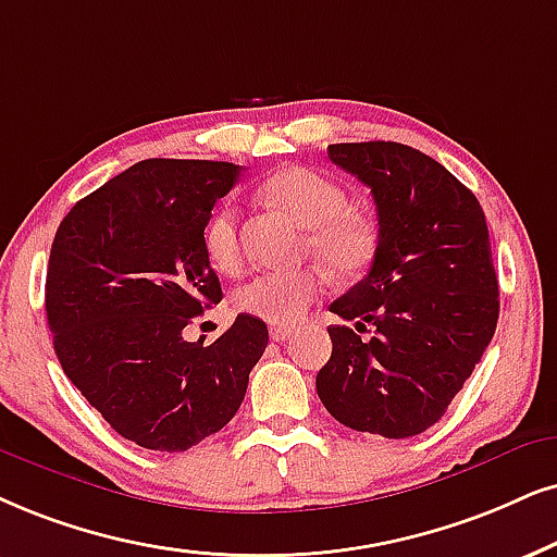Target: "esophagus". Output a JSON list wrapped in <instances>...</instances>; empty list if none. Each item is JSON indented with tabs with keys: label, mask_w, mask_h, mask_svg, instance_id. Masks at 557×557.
Returning <instances> with one entry per match:
<instances>
[{
	"label": "esophagus",
	"mask_w": 557,
	"mask_h": 557,
	"mask_svg": "<svg viewBox=\"0 0 557 557\" xmlns=\"http://www.w3.org/2000/svg\"><path fill=\"white\" fill-rule=\"evenodd\" d=\"M293 326H272L270 329V336H272V342H287L293 336Z\"/></svg>",
	"instance_id": "34e87169"
}]
</instances>
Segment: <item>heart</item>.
<instances>
[{
    "mask_svg": "<svg viewBox=\"0 0 557 557\" xmlns=\"http://www.w3.org/2000/svg\"><path fill=\"white\" fill-rule=\"evenodd\" d=\"M262 197L306 231V251L339 280L360 277L375 257L377 231L368 218L349 210V195L339 182L308 166H287L262 185ZM202 251L221 272L242 264L238 208L218 202L202 226ZM326 277L321 270L267 272L236 290V311L272 326H293L321 298Z\"/></svg>",
    "mask_w": 557,
    "mask_h": 557,
    "instance_id": "obj_1",
    "label": "heart"
}]
</instances>
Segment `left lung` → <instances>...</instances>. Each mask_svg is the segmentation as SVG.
Instances as JSON below:
<instances>
[{
	"label": "left lung",
	"instance_id": "left-lung-1",
	"mask_svg": "<svg viewBox=\"0 0 557 557\" xmlns=\"http://www.w3.org/2000/svg\"><path fill=\"white\" fill-rule=\"evenodd\" d=\"M329 159L370 187V272L331 302L321 404L357 432L406 440L447 411L498 321V280L481 202L440 161L393 140L331 144ZM373 326L370 341L359 334Z\"/></svg>",
	"mask_w": 557,
	"mask_h": 557
}]
</instances>
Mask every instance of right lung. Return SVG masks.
<instances>
[{
    "label": "right lung",
    "mask_w": 557,
    "mask_h": 557,
    "mask_svg": "<svg viewBox=\"0 0 557 557\" xmlns=\"http://www.w3.org/2000/svg\"><path fill=\"white\" fill-rule=\"evenodd\" d=\"M228 161L146 159L69 210L46 274L63 372L125 440L185 453L221 432L264 355L267 323L238 313L213 344L185 342L223 298L202 226L238 182Z\"/></svg>",
    "instance_id": "1"
}]
</instances>
